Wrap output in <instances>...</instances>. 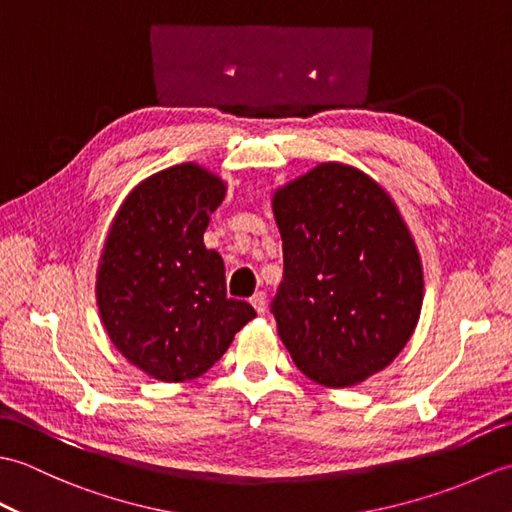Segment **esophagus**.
Masks as SVG:
<instances>
[{"instance_id": "1", "label": "esophagus", "mask_w": 512, "mask_h": 512, "mask_svg": "<svg viewBox=\"0 0 512 512\" xmlns=\"http://www.w3.org/2000/svg\"><path fill=\"white\" fill-rule=\"evenodd\" d=\"M250 303H253L257 314H264L266 312V292H255V295L250 297Z\"/></svg>"}]
</instances>
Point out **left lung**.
Masks as SVG:
<instances>
[{"label":"left lung","mask_w":512,"mask_h":512,"mask_svg":"<svg viewBox=\"0 0 512 512\" xmlns=\"http://www.w3.org/2000/svg\"><path fill=\"white\" fill-rule=\"evenodd\" d=\"M284 281L273 303L292 361L323 387L394 363L416 330L424 273L398 204L365 171L325 160L273 191Z\"/></svg>","instance_id":"left-lung-1"}]
</instances>
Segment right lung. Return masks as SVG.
I'll return each mask as SVG.
<instances>
[{"label":"right lung","mask_w":512,"mask_h":512,"mask_svg":"<svg viewBox=\"0 0 512 512\" xmlns=\"http://www.w3.org/2000/svg\"><path fill=\"white\" fill-rule=\"evenodd\" d=\"M228 184L198 162L151 173L125 195L96 266V306L114 347L149 378L184 383L220 361L257 314L226 297L224 262L204 246Z\"/></svg>","instance_id":"right-lung-1"}]
</instances>
